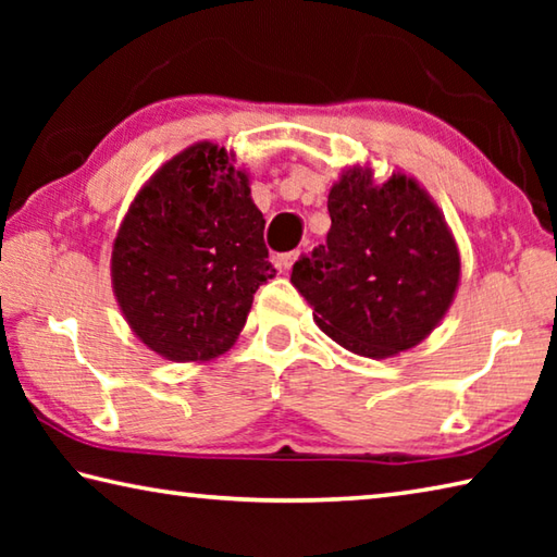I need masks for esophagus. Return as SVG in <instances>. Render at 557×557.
I'll return each instance as SVG.
<instances>
[{
	"instance_id": "1",
	"label": "esophagus",
	"mask_w": 557,
	"mask_h": 557,
	"mask_svg": "<svg viewBox=\"0 0 557 557\" xmlns=\"http://www.w3.org/2000/svg\"><path fill=\"white\" fill-rule=\"evenodd\" d=\"M299 258V252L297 250H292V252H282V256L277 258V265H280V270H289L292 265H295V260Z\"/></svg>"
}]
</instances>
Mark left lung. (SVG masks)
I'll use <instances>...</instances> for the list:
<instances>
[{"instance_id": "left-lung-1", "label": "left lung", "mask_w": 557, "mask_h": 557, "mask_svg": "<svg viewBox=\"0 0 557 557\" xmlns=\"http://www.w3.org/2000/svg\"><path fill=\"white\" fill-rule=\"evenodd\" d=\"M326 209V243L292 268L319 329L369 358L420 344L459 282V252L437 206L408 176L373 184L369 169H351Z\"/></svg>"}]
</instances>
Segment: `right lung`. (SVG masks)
I'll return each mask as SVG.
<instances>
[{
  "mask_svg": "<svg viewBox=\"0 0 557 557\" xmlns=\"http://www.w3.org/2000/svg\"><path fill=\"white\" fill-rule=\"evenodd\" d=\"M265 219L243 172L211 143L176 154L137 194L112 248L122 314L169 361L223 354L275 277Z\"/></svg>",
  "mask_w": 557,
  "mask_h": 557,
  "instance_id": "1",
  "label": "right lung"
}]
</instances>
